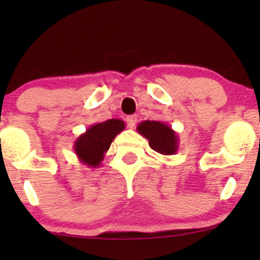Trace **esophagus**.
<instances>
[{
    "mask_svg": "<svg viewBox=\"0 0 260 260\" xmlns=\"http://www.w3.org/2000/svg\"><path fill=\"white\" fill-rule=\"evenodd\" d=\"M126 121H127V124H128V127H129V128H133L134 126H136V123H137V116H136V115H132V116H127Z\"/></svg>",
    "mask_w": 260,
    "mask_h": 260,
    "instance_id": "34e87169",
    "label": "esophagus"
}]
</instances>
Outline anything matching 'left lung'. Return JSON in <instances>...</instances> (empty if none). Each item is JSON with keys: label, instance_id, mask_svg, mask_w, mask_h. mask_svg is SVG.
<instances>
[{"label": "left lung", "instance_id": "8db88e82", "mask_svg": "<svg viewBox=\"0 0 260 260\" xmlns=\"http://www.w3.org/2000/svg\"><path fill=\"white\" fill-rule=\"evenodd\" d=\"M137 131L149 140L153 150L161 155H174L178 149V136L165 122L143 121L137 126Z\"/></svg>", "mask_w": 260, "mask_h": 260}]
</instances>
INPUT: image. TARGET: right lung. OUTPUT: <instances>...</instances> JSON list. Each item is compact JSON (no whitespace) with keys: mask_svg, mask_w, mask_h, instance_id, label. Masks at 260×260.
I'll return each instance as SVG.
<instances>
[{"mask_svg":"<svg viewBox=\"0 0 260 260\" xmlns=\"http://www.w3.org/2000/svg\"><path fill=\"white\" fill-rule=\"evenodd\" d=\"M124 128V122L118 118L92 124L76 139L73 144L74 153L80 162L88 168H99L112 140Z\"/></svg>","mask_w":260,"mask_h":260,"instance_id":"add662e5","label":"right lung"}]
</instances>
